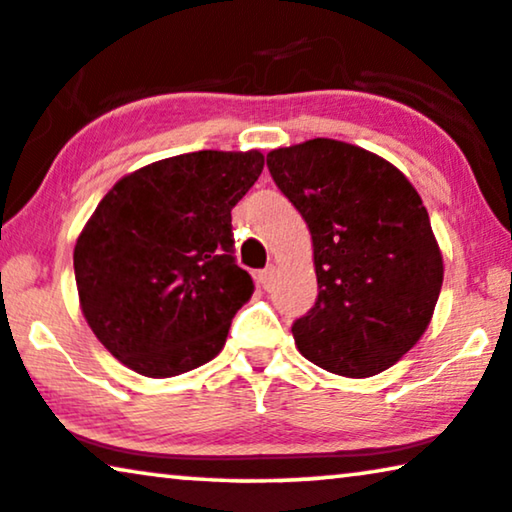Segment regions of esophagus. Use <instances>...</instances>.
I'll use <instances>...</instances> for the list:
<instances>
[{"label": "esophagus", "mask_w": 512, "mask_h": 512, "mask_svg": "<svg viewBox=\"0 0 512 512\" xmlns=\"http://www.w3.org/2000/svg\"><path fill=\"white\" fill-rule=\"evenodd\" d=\"M257 280L264 290H269V287L273 285V280H276V269H273V266H266V269L257 273Z\"/></svg>", "instance_id": "obj_1"}]
</instances>
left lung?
I'll list each match as a JSON object with an SVG mask.
<instances>
[{
  "instance_id": "obj_1",
  "label": "left lung",
  "mask_w": 512,
  "mask_h": 512,
  "mask_svg": "<svg viewBox=\"0 0 512 512\" xmlns=\"http://www.w3.org/2000/svg\"><path fill=\"white\" fill-rule=\"evenodd\" d=\"M266 167L313 239L318 299L292 325L299 352L348 378L390 369L429 327L443 285L420 194L383 157L334 139L271 150Z\"/></svg>"
}]
</instances>
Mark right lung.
<instances>
[{"label": "right lung", "instance_id": "right-lung-1", "mask_svg": "<svg viewBox=\"0 0 512 512\" xmlns=\"http://www.w3.org/2000/svg\"><path fill=\"white\" fill-rule=\"evenodd\" d=\"M264 155L199 150L120 178L74 248L78 299L106 350L148 378L211 362L253 297L236 264L232 208Z\"/></svg>", "mask_w": 512, "mask_h": 512}]
</instances>
